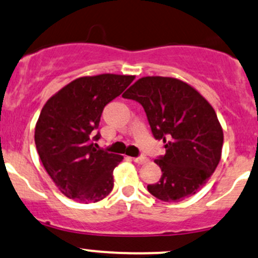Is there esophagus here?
<instances>
[{
    "label": "esophagus",
    "instance_id": "obj_1",
    "mask_svg": "<svg viewBox=\"0 0 258 258\" xmlns=\"http://www.w3.org/2000/svg\"><path fill=\"white\" fill-rule=\"evenodd\" d=\"M134 162L137 164H143L147 162V158H146L145 156H140V157H136V158H134Z\"/></svg>",
    "mask_w": 258,
    "mask_h": 258
}]
</instances>
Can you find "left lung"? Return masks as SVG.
<instances>
[{"label": "left lung", "mask_w": 258, "mask_h": 258, "mask_svg": "<svg viewBox=\"0 0 258 258\" xmlns=\"http://www.w3.org/2000/svg\"><path fill=\"white\" fill-rule=\"evenodd\" d=\"M122 97L142 105L152 135L164 143L165 153L154 161L162 177L147 186L148 191L168 203L197 193L221 158L224 134L213 106L174 78H141Z\"/></svg>", "instance_id": "1"}]
</instances>
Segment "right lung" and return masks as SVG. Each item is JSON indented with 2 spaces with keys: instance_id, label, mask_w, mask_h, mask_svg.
<instances>
[{
  "instance_id": "right-lung-1",
  "label": "right lung",
  "mask_w": 258,
  "mask_h": 258,
  "mask_svg": "<svg viewBox=\"0 0 258 258\" xmlns=\"http://www.w3.org/2000/svg\"><path fill=\"white\" fill-rule=\"evenodd\" d=\"M134 79L116 74L79 78L43 106L34 142L45 170L65 197L89 204L112 190L113 169L123 157L100 150L96 130L104 107Z\"/></svg>"
}]
</instances>
